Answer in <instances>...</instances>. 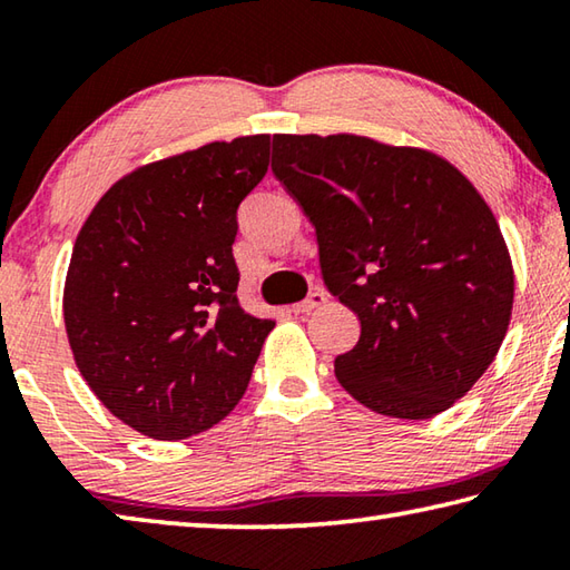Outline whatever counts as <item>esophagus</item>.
Wrapping results in <instances>:
<instances>
[{
	"mask_svg": "<svg viewBox=\"0 0 570 570\" xmlns=\"http://www.w3.org/2000/svg\"><path fill=\"white\" fill-rule=\"evenodd\" d=\"M326 298H330V296H326V294L322 292V288H316V292L308 294V296L304 298V302L294 304L292 312H294V314H312L314 308H320V306L326 304Z\"/></svg>",
	"mask_w": 570,
	"mask_h": 570,
	"instance_id": "1",
	"label": "esophagus"
}]
</instances>
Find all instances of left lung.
<instances>
[{
    "mask_svg": "<svg viewBox=\"0 0 570 570\" xmlns=\"http://www.w3.org/2000/svg\"><path fill=\"white\" fill-rule=\"evenodd\" d=\"M272 170L316 230L326 288L362 326L334 360L342 387L387 417L448 410L495 360L513 312L493 210L448 160L360 135H274Z\"/></svg>",
    "mask_w": 570,
    "mask_h": 570,
    "instance_id": "8db88e82",
    "label": "left lung"
}]
</instances>
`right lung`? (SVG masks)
Masks as SVG:
<instances>
[{
	"label": "right lung",
	"mask_w": 570,
	"mask_h": 570,
	"mask_svg": "<svg viewBox=\"0 0 570 570\" xmlns=\"http://www.w3.org/2000/svg\"><path fill=\"white\" fill-rule=\"evenodd\" d=\"M272 135L150 163L105 193L75 240L65 330L115 417L156 440L214 428L248 387L274 322L238 304V206Z\"/></svg>",
	"instance_id": "right-lung-1"
}]
</instances>
